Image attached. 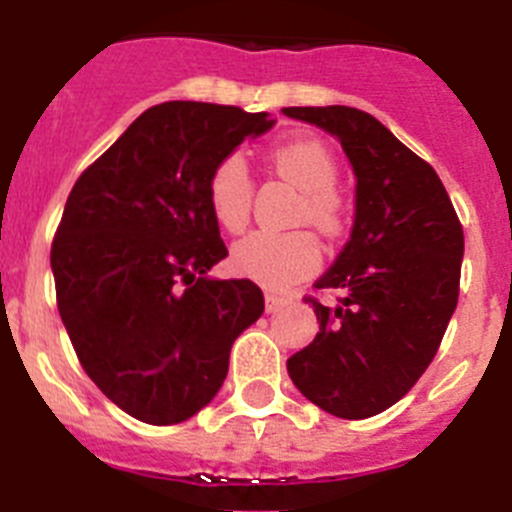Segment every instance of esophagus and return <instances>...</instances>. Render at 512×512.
Listing matches in <instances>:
<instances>
[{
	"instance_id": "1",
	"label": "esophagus",
	"mask_w": 512,
	"mask_h": 512,
	"mask_svg": "<svg viewBox=\"0 0 512 512\" xmlns=\"http://www.w3.org/2000/svg\"><path fill=\"white\" fill-rule=\"evenodd\" d=\"M264 302H266V312H277L279 307L287 305V297L284 295H274V292H266L264 295Z\"/></svg>"
}]
</instances>
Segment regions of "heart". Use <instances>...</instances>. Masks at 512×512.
<instances>
[{
  "label": "heart",
  "instance_id": "obj_1",
  "mask_svg": "<svg viewBox=\"0 0 512 512\" xmlns=\"http://www.w3.org/2000/svg\"><path fill=\"white\" fill-rule=\"evenodd\" d=\"M269 164L282 179L302 189L297 223H310L336 238L343 230V200L336 192L338 158L320 138L279 140L269 148ZM207 205L215 223L228 233H241L253 205V176L241 153H228L207 176ZM323 264V246L312 230L246 235L230 253V269L266 289H287L312 277Z\"/></svg>",
  "mask_w": 512,
  "mask_h": 512
}]
</instances>
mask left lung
Listing matches in <instances>:
<instances>
[{
    "label": "left lung",
    "instance_id": "obj_1",
    "mask_svg": "<svg viewBox=\"0 0 512 512\" xmlns=\"http://www.w3.org/2000/svg\"><path fill=\"white\" fill-rule=\"evenodd\" d=\"M341 140L356 171V220L336 264L307 295L320 330L287 359L325 413L372 418L413 390L459 302L464 230L428 161L356 107H284Z\"/></svg>",
    "mask_w": 512,
    "mask_h": 512
}]
</instances>
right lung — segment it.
Masks as SVG:
<instances>
[{"label":"right lung","mask_w":512,"mask_h":512,"mask_svg":"<svg viewBox=\"0 0 512 512\" xmlns=\"http://www.w3.org/2000/svg\"><path fill=\"white\" fill-rule=\"evenodd\" d=\"M271 125L269 112L230 104H156L66 200L51 246L58 312L89 379L143 423L205 408L233 341L264 312L251 279H207L228 256L207 176Z\"/></svg>","instance_id":"1"}]
</instances>
